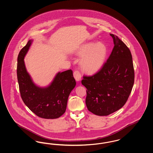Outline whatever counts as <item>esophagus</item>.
<instances>
[{"instance_id":"obj_1","label":"esophagus","mask_w":153,"mask_h":153,"mask_svg":"<svg viewBox=\"0 0 153 153\" xmlns=\"http://www.w3.org/2000/svg\"><path fill=\"white\" fill-rule=\"evenodd\" d=\"M74 79H75L76 81H79V80H81V74H80V72H79V71L76 70V71H75L74 72Z\"/></svg>"}]
</instances>
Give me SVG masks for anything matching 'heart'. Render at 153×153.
Segmentation results:
<instances>
[{
	"mask_svg": "<svg viewBox=\"0 0 153 153\" xmlns=\"http://www.w3.org/2000/svg\"><path fill=\"white\" fill-rule=\"evenodd\" d=\"M77 55L82 57L80 65L88 74H94L102 67L106 55V48L102 43H88L81 46Z\"/></svg>",
	"mask_w": 153,
	"mask_h": 153,
	"instance_id": "obj_1",
	"label": "heart"
}]
</instances>
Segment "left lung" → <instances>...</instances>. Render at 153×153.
Masks as SVG:
<instances>
[{"label": "left lung", "instance_id": "8db88e82", "mask_svg": "<svg viewBox=\"0 0 153 153\" xmlns=\"http://www.w3.org/2000/svg\"><path fill=\"white\" fill-rule=\"evenodd\" d=\"M114 48L97 73L84 76L81 83L86 88L85 103L89 111L100 116L116 111L126 102L134 82L130 51L117 36L110 34Z\"/></svg>", "mask_w": 153, "mask_h": 153}]
</instances>
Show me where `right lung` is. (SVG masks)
Instances as JSON below:
<instances>
[{
  "label": "right lung",
  "instance_id": "obj_1",
  "mask_svg": "<svg viewBox=\"0 0 153 153\" xmlns=\"http://www.w3.org/2000/svg\"><path fill=\"white\" fill-rule=\"evenodd\" d=\"M29 40L18 57L17 77L20 96L25 105L37 116L55 119L66 110L68 98L76 86L71 69L59 72L50 85L41 88L35 85L25 67L24 57L31 45Z\"/></svg>",
  "mask_w": 153,
  "mask_h": 153
}]
</instances>
